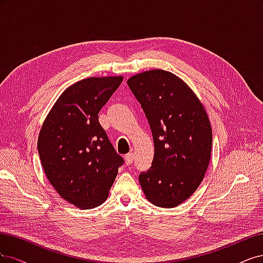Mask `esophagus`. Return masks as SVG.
Listing matches in <instances>:
<instances>
[{
  "instance_id": "obj_1",
  "label": "esophagus",
  "mask_w": 263,
  "mask_h": 263,
  "mask_svg": "<svg viewBox=\"0 0 263 263\" xmlns=\"http://www.w3.org/2000/svg\"><path fill=\"white\" fill-rule=\"evenodd\" d=\"M133 159H134V154L133 153H129L124 156V160H125V164L126 165H131L133 163Z\"/></svg>"
}]
</instances>
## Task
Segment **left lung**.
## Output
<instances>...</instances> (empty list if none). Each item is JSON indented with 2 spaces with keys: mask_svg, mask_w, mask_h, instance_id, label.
I'll return each instance as SVG.
<instances>
[{
  "mask_svg": "<svg viewBox=\"0 0 263 263\" xmlns=\"http://www.w3.org/2000/svg\"><path fill=\"white\" fill-rule=\"evenodd\" d=\"M126 83L154 139L152 167L139 176L142 190L152 204L178 206L196 192L210 164L212 128L204 106L172 72L145 71Z\"/></svg>",
  "mask_w": 263,
  "mask_h": 263,
  "instance_id": "8db88e82",
  "label": "left lung"
}]
</instances>
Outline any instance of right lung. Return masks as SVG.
Masks as SVG:
<instances>
[{
    "instance_id": "add662e5",
    "label": "right lung",
    "mask_w": 263,
    "mask_h": 263,
    "mask_svg": "<svg viewBox=\"0 0 263 263\" xmlns=\"http://www.w3.org/2000/svg\"><path fill=\"white\" fill-rule=\"evenodd\" d=\"M123 76L88 78L67 87L39 132L42 168L59 196L79 209L105 202L123 158L117 154L98 114Z\"/></svg>"
}]
</instances>
